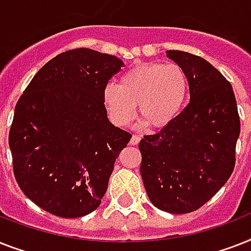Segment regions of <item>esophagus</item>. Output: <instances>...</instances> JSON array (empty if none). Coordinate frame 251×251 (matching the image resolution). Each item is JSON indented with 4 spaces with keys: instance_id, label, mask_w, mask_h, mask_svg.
Instances as JSON below:
<instances>
[{
    "instance_id": "34e87169",
    "label": "esophagus",
    "mask_w": 251,
    "mask_h": 251,
    "mask_svg": "<svg viewBox=\"0 0 251 251\" xmlns=\"http://www.w3.org/2000/svg\"><path fill=\"white\" fill-rule=\"evenodd\" d=\"M140 141H141V136L132 135V137H131V145H137V144Z\"/></svg>"
}]
</instances>
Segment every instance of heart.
Masks as SVG:
<instances>
[{
    "instance_id": "1",
    "label": "heart",
    "mask_w": 251,
    "mask_h": 251,
    "mask_svg": "<svg viewBox=\"0 0 251 251\" xmlns=\"http://www.w3.org/2000/svg\"><path fill=\"white\" fill-rule=\"evenodd\" d=\"M189 94V80L177 63L146 62L133 66L103 89V102L116 126L135 119L136 103L140 114L151 127L167 126L179 115Z\"/></svg>"
}]
</instances>
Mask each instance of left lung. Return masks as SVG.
<instances>
[{"mask_svg": "<svg viewBox=\"0 0 251 251\" xmlns=\"http://www.w3.org/2000/svg\"><path fill=\"white\" fill-rule=\"evenodd\" d=\"M189 80L190 101L157 135L140 141L141 176L154 206L196 211L227 182L236 163L240 116L232 85L206 59L167 50Z\"/></svg>", "mask_w": 251, "mask_h": 251, "instance_id": "1", "label": "left lung"}]
</instances>
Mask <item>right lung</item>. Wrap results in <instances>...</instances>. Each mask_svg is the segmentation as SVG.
Segmentation results:
<instances>
[{
  "mask_svg": "<svg viewBox=\"0 0 251 251\" xmlns=\"http://www.w3.org/2000/svg\"><path fill=\"white\" fill-rule=\"evenodd\" d=\"M124 66L79 48L50 59L18 100L9 132L14 177L32 202L61 218L94 211L131 133L110 123L103 89Z\"/></svg>",
  "mask_w": 251,
  "mask_h": 251,
  "instance_id": "right-lung-1",
  "label": "right lung"
}]
</instances>
